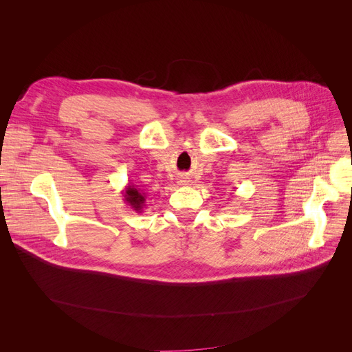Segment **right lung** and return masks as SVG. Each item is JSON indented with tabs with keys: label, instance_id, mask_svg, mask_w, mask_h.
<instances>
[{
	"label": "right lung",
	"instance_id": "right-lung-1",
	"mask_svg": "<svg viewBox=\"0 0 352 352\" xmlns=\"http://www.w3.org/2000/svg\"><path fill=\"white\" fill-rule=\"evenodd\" d=\"M124 201L126 202V206L131 207L137 212H142L145 208V198L146 194L144 190L140 188V186H134V184H128L125 190L122 191Z\"/></svg>",
	"mask_w": 352,
	"mask_h": 352
}]
</instances>
